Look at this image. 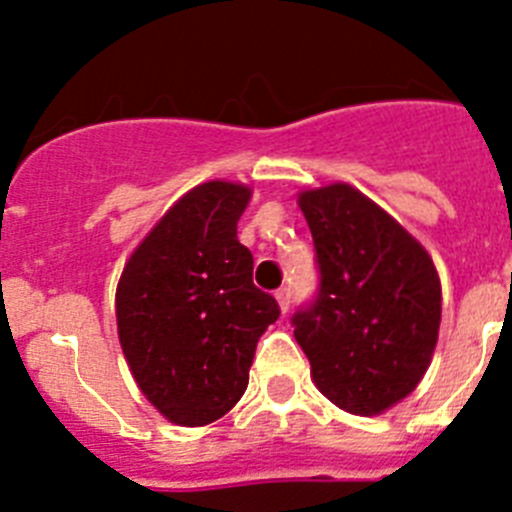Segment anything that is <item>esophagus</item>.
Returning <instances> with one entry per match:
<instances>
[{
	"mask_svg": "<svg viewBox=\"0 0 512 512\" xmlns=\"http://www.w3.org/2000/svg\"><path fill=\"white\" fill-rule=\"evenodd\" d=\"M277 302H279V307H282V312H287L289 305H292V289L279 287L277 289Z\"/></svg>",
	"mask_w": 512,
	"mask_h": 512,
	"instance_id": "obj_1",
	"label": "esophagus"
}]
</instances>
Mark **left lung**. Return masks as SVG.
<instances>
[{"mask_svg": "<svg viewBox=\"0 0 512 512\" xmlns=\"http://www.w3.org/2000/svg\"><path fill=\"white\" fill-rule=\"evenodd\" d=\"M318 292L292 315L318 390L377 415L418 387L441 323V282L425 248L348 184L300 194Z\"/></svg>", "mask_w": 512, "mask_h": 512, "instance_id": "left-lung-1", "label": "left lung"}]
</instances>
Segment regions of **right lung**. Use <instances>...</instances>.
<instances>
[{
  "mask_svg": "<svg viewBox=\"0 0 512 512\" xmlns=\"http://www.w3.org/2000/svg\"><path fill=\"white\" fill-rule=\"evenodd\" d=\"M248 200L241 184L194 187L135 248L117 284L122 354L171 423L223 418L246 392L261 333L279 318L238 241Z\"/></svg>",
  "mask_w": 512,
  "mask_h": 512,
  "instance_id": "1",
  "label": "right lung"
}]
</instances>
